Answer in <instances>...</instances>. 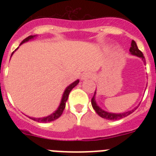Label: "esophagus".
Segmentation results:
<instances>
[{"instance_id": "obj_1", "label": "esophagus", "mask_w": 156, "mask_h": 156, "mask_svg": "<svg viewBox=\"0 0 156 156\" xmlns=\"http://www.w3.org/2000/svg\"><path fill=\"white\" fill-rule=\"evenodd\" d=\"M92 78V74L90 72H85L83 73L81 76V79L82 80H86V79H88V78Z\"/></svg>"}]
</instances>
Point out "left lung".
Masks as SVG:
<instances>
[{"instance_id": "obj_1", "label": "left lung", "mask_w": 156, "mask_h": 156, "mask_svg": "<svg viewBox=\"0 0 156 156\" xmlns=\"http://www.w3.org/2000/svg\"><path fill=\"white\" fill-rule=\"evenodd\" d=\"M129 52H130L131 55H133V56H137L138 57L142 58V60L143 61V62H145V57L143 56V52H141L140 50L138 48V46L136 44V43L134 40H132L131 41V47L129 48ZM95 95H96V90L95 91V94H94V96L91 99V105H92V108H94V110L95 111V112L99 115L100 116H101L102 118L107 119V120H109V121H116V120H119V119L123 118V117H126V116H129V114H131L133 112H134L138 107H135L134 108H133L132 110H129V111L125 112H121V113H113V112H108L104 111V109H102L96 103V100H95Z\"/></svg>"}]
</instances>
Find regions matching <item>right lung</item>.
I'll return each mask as SVG.
<instances>
[{
	"label": "right lung",
	"mask_w": 156,
	"mask_h": 156,
	"mask_svg": "<svg viewBox=\"0 0 156 156\" xmlns=\"http://www.w3.org/2000/svg\"><path fill=\"white\" fill-rule=\"evenodd\" d=\"M35 36H36V35H30V36H28L27 38H26L25 40H23V41H22V43L20 44V45L23 44H24V43L28 42V41H30V40H33L34 38H35ZM18 48H16V50L18 49ZM15 51H14V52H15ZM13 52V53L11 54V56L13 55V52ZM78 83H79V80L78 79V80L74 81L73 83H72L71 84H69V85L68 87L66 88V90H64L63 95H62V97H61V103H60V104H59L58 108H57L56 111L53 112L52 114H50V115H48V116H44V117H30V116H28V117L30 119H32V120H34V121H38V122H42V123H46V122L53 121H55V120H56L57 118H59V117L61 116L62 112H63L65 108H66V101H67V100H68V97H69V93H70V91L72 90V89H73V87H75L76 86L78 85Z\"/></svg>",
	"instance_id": "add662e5"
}]
</instances>
